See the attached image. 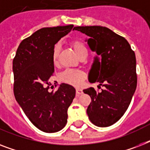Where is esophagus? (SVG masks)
Instances as JSON below:
<instances>
[{
	"label": "esophagus",
	"instance_id": "34e87169",
	"mask_svg": "<svg viewBox=\"0 0 150 150\" xmlns=\"http://www.w3.org/2000/svg\"><path fill=\"white\" fill-rule=\"evenodd\" d=\"M82 90L81 89H79V88H77L76 89V96H79L81 94H82Z\"/></svg>",
	"mask_w": 150,
	"mask_h": 150
}]
</instances>
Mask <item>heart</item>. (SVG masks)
<instances>
[{
	"label": "heart",
	"mask_w": 150,
	"mask_h": 150,
	"mask_svg": "<svg viewBox=\"0 0 150 150\" xmlns=\"http://www.w3.org/2000/svg\"><path fill=\"white\" fill-rule=\"evenodd\" d=\"M70 46L80 59L86 58L88 55V50L82 41L72 40L70 43ZM59 52H60L59 46L56 45L53 50V62L55 65L57 64ZM58 78L59 80L64 83L71 85L73 86L79 87L82 86V82L86 79V74L80 70L66 69L61 73H60Z\"/></svg>",
	"instance_id": "b5f03b06"
}]
</instances>
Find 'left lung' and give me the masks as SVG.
Listing matches in <instances>:
<instances>
[{
    "label": "left lung",
    "instance_id": "1",
    "mask_svg": "<svg viewBox=\"0 0 150 150\" xmlns=\"http://www.w3.org/2000/svg\"><path fill=\"white\" fill-rule=\"evenodd\" d=\"M74 29L89 36L86 42L97 54L89 71V82H98L99 89L100 86L104 87L100 93L93 87L83 90L92 100L87 114L95 125L108 127L123 116L135 93V53L125 39L107 27L76 26Z\"/></svg>",
    "mask_w": 150,
    "mask_h": 150
}]
</instances>
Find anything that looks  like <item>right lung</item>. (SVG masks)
<instances>
[{"label": "right lung", "instance_id": "right-lung-1", "mask_svg": "<svg viewBox=\"0 0 150 150\" xmlns=\"http://www.w3.org/2000/svg\"><path fill=\"white\" fill-rule=\"evenodd\" d=\"M73 26L39 29L21 42L13 60L15 100L32 123L44 132H57L65 126L75 96V88L65 83L56 91L48 90L54 71V45Z\"/></svg>", "mask_w": 150, "mask_h": 150}]
</instances>
